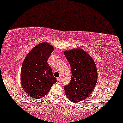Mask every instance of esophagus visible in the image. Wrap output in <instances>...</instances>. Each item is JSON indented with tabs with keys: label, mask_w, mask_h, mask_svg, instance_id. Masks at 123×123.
<instances>
[{
	"label": "esophagus",
	"mask_w": 123,
	"mask_h": 123,
	"mask_svg": "<svg viewBox=\"0 0 123 123\" xmlns=\"http://www.w3.org/2000/svg\"><path fill=\"white\" fill-rule=\"evenodd\" d=\"M57 80V81H56L57 83L59 84V83H61V80H60V78H57V80Z\"/></svg>",
	"instance_id": "34e87169"
}]
</instances>
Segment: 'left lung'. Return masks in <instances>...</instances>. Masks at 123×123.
Listing matches in <instances>:
<instances>
[{
    "instance_id": "left-lung-1",
    "label": "left lung",
    "mask_w": 123,
    "mask_h": 123,
    "mask_svg": "<svg viewBox=\"0 0 123 123\" xmlns=\"http://www.w3.org/2000/svg\"><path fill=\"white\" fill-rule=\"evenodd\" d=\"M71 67L72 79L64 87L65 95L70 101L78 103L93 91L97 80L96 65L93 59L81 48L64 51Z\"/></svg>"
}]
</instances>
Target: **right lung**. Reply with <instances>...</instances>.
Here are the masks:
<instances>
[{"instance_id": "add662e5", "label": "right lung", "mask_w": 123, "mask_h": 123, "mask_svg": "<svg viewBox=\"0 0 123 123\" xmlns=\"http://www.w3.org/2000/svg\"><path fill=\"white\" fill-rule=\"evenodd\" d=\"M54 48L46 42L35 46L26 55L21 71L22 87L30 97H44L56 82L48 59Z\"/></svg>"}]
</instances>
